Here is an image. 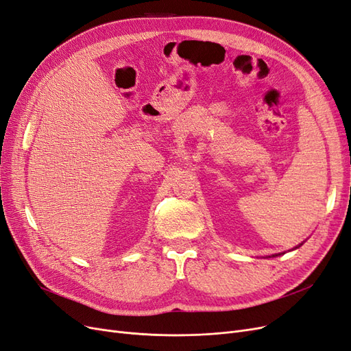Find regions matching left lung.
<instances>
[{
	"label": "left lung",
	"instance_id": "8db88e82",
	"mask_svg": "<svg viewBox=\"0 0 351 351\" xmlns=\"http://www.w3.org/2000/svg\"><path fill=\"white\" fill-rule=\"evenodd\" d=\"M302 244V243H301ZM301 244L300 245H296V247L295 249H298V247H301ZM282 253H278V254H271V256H267V257H276V256H280Z\"/></svg>",
	"mask_w": 351,
	"mask_h": 351
}]
</instances>
